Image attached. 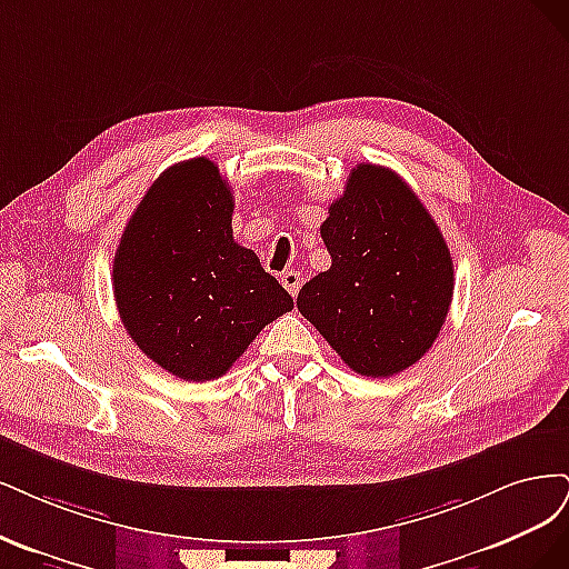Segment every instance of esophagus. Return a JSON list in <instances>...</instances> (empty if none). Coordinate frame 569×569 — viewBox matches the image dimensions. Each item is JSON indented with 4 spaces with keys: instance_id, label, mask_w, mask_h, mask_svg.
Wrapping results in <instances>:
<instances>
[{
    "instance_id": "esophagus-1",
    "label": "esophagus",
    "mask_w": 569,
    "mask_h": 569,
    "mask_svg": "<svg viewBox=\"0 0 569 569\" xmlns=\"http://www.w3.org/2000/svg\"><path fill=\"white\" fill-rule=\"evenodd\" d=\"M281 283H283V288L290 292L292 298L298 296V290H300V271H296V269H290V271H283L281 273Z\"/></svg>"
}]
</instances>
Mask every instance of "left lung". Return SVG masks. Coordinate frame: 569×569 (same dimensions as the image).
Here are the masks:
<instances>
[{"mask_svg":"<svg viewBox=\"0 0 569 569\" xmlns=\"http://www.w3.org/2000/svg\"><path fill=\"white\" fill-rule=\"evenodd\" d=\"M331 269L298 292L300 315L352 371L388 378L437 340L453 298L445 236L397 172L361 162L328 208Z\"/></svg>","mask_w":569,"mask_h":569,"instance_id":"obj_1","label":"left lung"}]
</instances>
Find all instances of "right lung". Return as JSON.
<instances>
[{"label":"right lung","mask_w":569,"mask_h":569,"mask_svg":"<svg viewBox=\"0 0 569 569\" xmlns=\"http://www.w3.org/2000/svg\"><path fill=\"white\" fill-rule=\"evenodd\" d=\"M233 196L208 158L164 170L127 222L113 296L139 350L168 373L224 376L262 328L292 309L288 290L233 241Z\"/></svg>","instance_id":"add662e5"}]
</instances>
